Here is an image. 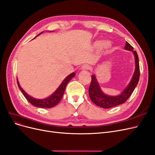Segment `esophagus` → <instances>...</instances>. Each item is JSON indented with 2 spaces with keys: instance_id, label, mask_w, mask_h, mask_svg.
Listing matches in <instances>:
<instances>
[{
  "instance_id": "1",
  "label": "esophagus",
  "mask_w": 155,
  "mask_h": 155,
  "mask_svg": "<svg viewBox=\"0 0 155 155\" xmlns=\"http://www.w3.org/2000/svg\"><path fill=\"white\" fill-rule=\"evenodd\" d=\"M90 68V67L87 65H84L82 67H81V71H88Z\"/></svg>"
}]
</instances>
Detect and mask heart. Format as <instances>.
<instances>
[{"instance_id":"obj_1","label":"heart","mask_w":155,"mask_h":155,"mask_svg":"<svg viewBox=\"0 0 155 155\" xmlns=\"http://www.w3.org/2000/svg\"><path fill=\"white\" fill-rule=\"evenodd\" d=\"M101 45H102V43H101V41H95V43H94V47H95V48H99V47L101 46ZM110 45L111 44H110V43L109 41H106V42H105V44H104V47L105 48H108V47H110Z\"/></svg>"}]
</instances>
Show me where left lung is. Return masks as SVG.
I'll return each instance as SVG.
<instances>
[{
  "instance_id": "8db88e82",
  "label": "left lung",
  "mask_w": 155,
  "mask_h": 155,
  "mask_svg": "<svg viewBox=\"0 0 155 155\" xmlns=\"http://www.w3.org/2000/svg\"><path fill=\"white\" fill-rule=\"evenodd\" d=\"M124 49L131 51L134 55L135 69L130 83L120 94L116 96L105 94L101 90L95 76L94 74L92 75V81L88 89L90 98L95 104L103 108H113L116 106L124 103L134 91L139 81L140 67L137 53L135 51H133V47L127 41L126 42Z\"/></svg>"
}]
</instances>
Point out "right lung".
Here are the masks:
<instances>
[{
    "instance_id": "1",
    "label": "right lung",
    "mask_w": 155,
    "mask_h": 155,
    "mask_svg": "<svg viewBox=\"0 0 155 155\" xmlns=\"http://www.w3.org/2000/svg\"><path fill=\"white\" fill-rule=\"evenodd\" d=\"M42 33H43V32H41V33H40L37 36L40 35ZM75 75H76V74L74 72H72V74H70V75H68L67 77H66L65 78V79L63 80L62 83H61V84L59 86V87L56 89V90L54 93L51 94L48 97H47L45 99H35L33 97H31V96H30L29 95H28L22 88H21L20 85L19 84V82L18 81V79L17 78V84H18V88L21 90V92H22L23 95H24V97L26 98V99L28 100L32 105H33V106H36V107H38V108H50L52 107H54V106H55L56 105H57L58 103H59V102L63 97L64 92H65L67 84H68V83L69 81H71V79L73 77L75 76Z\"/></svg>"
}]
</instances>
